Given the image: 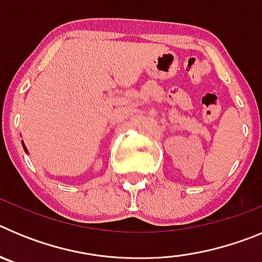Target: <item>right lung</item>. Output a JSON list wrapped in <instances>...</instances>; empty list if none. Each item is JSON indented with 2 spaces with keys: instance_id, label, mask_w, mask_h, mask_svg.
Wrapping results in <instances>:
<instances>
[{
  "instance_id": "obj_1",
  "label": "right lung",
  "mask_w": 262,
  "mask_h": 262,
  "mask_svg": "<svg viewBox=\"0 0 262 262\" xmlns=\"http://www.w3.org/2000/svg\"><path fill=\"white\" fill-rule=\"evenodd\" d=\"M22 145H23V149H25V151H26V152H27V149H26V145L23 144V142H22Z\"/></svg>"
}]
</instances>
